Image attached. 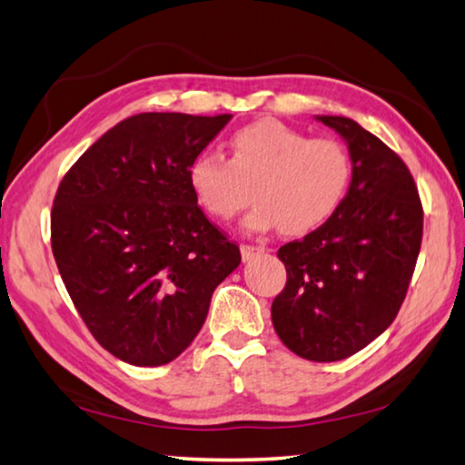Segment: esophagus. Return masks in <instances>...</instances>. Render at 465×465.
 <instances>
[{"label":"esophagus","mask_w":465,"mask_h":465,"mask_svg":"<svg viewBox=\"0 0 465 465\" xmlns=\"http://www.w3.org/2000/svg\"><path fill=\"white\" fill-rule=\"evenodd\" d=\"M240 250H242V261L248 262V261H252V258L264 254L266 248L264 246H250V243H243Z\"/></svg>","instance_id":"1"}]
</instances>
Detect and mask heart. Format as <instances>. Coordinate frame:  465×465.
Instances as JSON below:
<instances>
[{
    "mask_svg": "<svg viewBox=\"0 0 465 465\" xmlns=\"http://www.w3.org/2000/svg\"><path fill=\"white\" fill-rule=\"evenodd\" d=\"M230 147V160L201 152L186 166L194 201L222 222L238 215L254 193L243 227L269 232L279 225L285 235L299 238L326 225L351 193L352 157L336 139H312L264 119L235 131Z\"/></svg>",
    "mask_w": 465,
    "mask_h": 465,
    "instance_id": "heart-1",
    "label": "heart"
}]
</instances>
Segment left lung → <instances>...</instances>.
I'll use <instances>...</instances> for the list:
<instances>
[{"instance_id":"1","label":"left lung","mask_w":465,"mask_h":465,"mask_svg":"<svg viewBox=\"0 0 465 465\" xmlns=\"http://www.w3.org/2000/svg\"><path fill=\"white\" fill-rule=\"evenodd\" d=\"M344 139L352 184L341 211L279 248L287 285L271 316L295 355L332 363L375 341L402 305L422 240V204L406 163L346 116H316Z\"/></svg>"}]
</instances>
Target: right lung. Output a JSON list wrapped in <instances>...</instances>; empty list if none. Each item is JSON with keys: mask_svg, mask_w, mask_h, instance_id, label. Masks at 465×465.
<instances>
[{"mask_svg": "<svg viewBox=\"0 0 465 465\" xmlns=\"http://www.w3.org/2000/svg\"><path fill=\"white\" fill-rule=\"evenodd\" d=\"M232 114L141 113L106 131L61 180L53 256L92 336L135 367L174 361L207 318L240 248L209 222L186 166Z\"/></svg>", "mask_w": 465, "mask_h": 465, "instance_id": "add662e5", "label": "right lung"}]
</instances>
